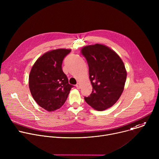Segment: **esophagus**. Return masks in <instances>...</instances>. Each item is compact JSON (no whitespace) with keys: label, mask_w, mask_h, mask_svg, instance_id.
<instances>
[{"label":"esophagus","mask_w":159,"mask_h":159,"mask_svg":"<svg viewBox=\"0 0 159 159\" xmlns=\"http://www.w3.org/2000/svg\"><path fill=\"white\" fill-rule=\"evenodd\" d=\"M76 88H77V89H79L80 88V84H79V83H77V84H76Z\"/></svg>","instance_id":"34e87169"}]
</instances>
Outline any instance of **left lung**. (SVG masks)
<instances>
[{
	"instance_id": "1",
	"label": "left lung",
	"mask_w": 159,
	"mask_h": 159,
	"mask_svg": "<svg viewBox=\"0 0 159 159\" xmlns=\"http://www.w3.org/2000/svg\"><path fill=\"white\" fill-rule=\"evenodd\" d=\"M82 54L87 60L93 86L92 93L84 99L98 111L117 102L124 88L127 72L119 55L108 47L96 44L85 46Z\"/></svg>"
}]
</instances>
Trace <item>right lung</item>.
Masks as SVG:
<instances>
[{"instance_id":"right-lung-1","label":"right lung","mask_w":159,"mask_h":159,"mask_svg":"<svg viewBox=\"0 0 159 159\" xmlns=\"http://www.w3.org/2000/svg\"><path fill=\"white\" fill-rule=\"evenodd\" d=\"M70 49H58L47 52L33 65L29 75V88L37 103L52 111L63 105L74 85L68 83L62 70L65 57Z\"/></svg>"}]
</instances>
